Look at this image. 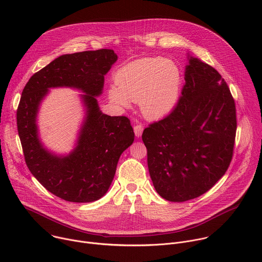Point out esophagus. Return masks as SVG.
Wrapping results in <instances>:
<instances>
[{"label": "esophagus", "mask_w": 262, "mask_h": 262, "mask_svg": "<svg viewBox=\"0 0 262 262\" xmlns=\"http://www.w3.org/2000/svg\"><path fill=\"white\" fill-rule=\"evenodd\" d=\"M134 132H135V135L136 137H141L142 136V133H143V125L141 123H137L135 126H134Z\"/></svg>", "instance_id": "obj_1"}]
</instances>
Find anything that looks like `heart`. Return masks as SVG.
I'll use <instances>...</instances> for the list:
<instances>
[{
  "label": "heart",
  "instance_id": "obj_1",
  "mask_svg": "<svg viewBox=\"0 0 262 262\" xmlns=\"http://www.w3.org/2000/svg\"><path fill=\"white\" fill-rule=\"evenodd\" d=\"M115 85L108 90L112 102L123 108L130 106V100L140 102L146 118L159 119L177 104L180 72L165 58H144L121 67L115 74Z\"/></svg>",
  "mask_w": 262,
  "mask_h": 262
}]
</instances>
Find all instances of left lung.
I'll list each match as a JSON object with an SVG mask.
<instances>
[{
    "instance_id": "8db88e82",
    "label": "left lung",
    "mask_w": 262,
    "mask_h": 262,
    "mask_svg": "<svg viewBox=\"0 0 262 262\" xmlns=\"http://www.w3.org/2000/svg\"><path fill=\"white\" fill-rule=\"evenodd\" d=\"M188 61L176 106L142 135L155 189L171 202L195 199L222 178L236 133L235 103L226 82L198 58L188 54Z\"/></svg>"
}]
</instances>
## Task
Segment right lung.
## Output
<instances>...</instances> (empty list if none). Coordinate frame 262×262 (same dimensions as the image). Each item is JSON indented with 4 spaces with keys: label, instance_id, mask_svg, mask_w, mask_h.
Returning a JSON list of instances; mask_svg holds the SVG:
<instances>
[{
    "label": "right lung",
    "instance_id": "right-lung-1",
    "mask_svg": "<svg viewBox=\"0 0 262 262\" xmlns=\"http://www.w3.org/2000/svg\"><path fill=\"white\" fill-rule=\"evenodd\" d=\"M117 59L113 50L106 49L62 55L34 73L23 90L16 120L26 164L49 192L63 200L86 203L104 196L120 156L134 142L129 119L103 114L96 98ZM60 86L84 93L85 117L76 146L68 155L45 147L36 125L42 100L51 88Z\"/></svg>",
    "mask_w": 262,
    "mask_h": 262
}]
</instances>
